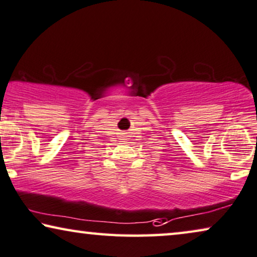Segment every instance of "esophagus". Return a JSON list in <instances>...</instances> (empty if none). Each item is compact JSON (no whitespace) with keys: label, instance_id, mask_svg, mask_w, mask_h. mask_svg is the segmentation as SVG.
Masks as SVG:
<instances>
[{"label":"esophagus","instance_id":"esophagus-1","mask_svg":"<svg viewBox=\"0 0 257 257\" xmlns=\"http://www.w3.org/2000/svg\"><path fill=\"white\" fill-rule=\"evenodd\" d=\"M127 135H128L127 133H122V134H121L120 137H121V141L123 142V143H127V142H128V139H127L128 136H127Z\"/></svg>","mask_w":257,"mask_h":257}]
</instances>
